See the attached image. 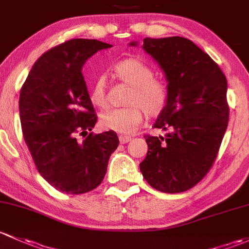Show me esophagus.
I'll return each mask as SVG.
<instances>
[{
  "label": "esophagus",
  "instance_id": "1",
  "mask_svg": "<svg viewBox=\"0 0 249 249\" xmlns=\"http://www.w3.org/2000/svg\"><path fill=\"white\" fill-rule=\"evenodd\" d=\"M119 139H120V142H121V143H127L128 142H130V139H132V138L127 137V135H120Z\"/></svg>",
  "mask_w": 249,
  "mask_h": 249
}]
</instances>
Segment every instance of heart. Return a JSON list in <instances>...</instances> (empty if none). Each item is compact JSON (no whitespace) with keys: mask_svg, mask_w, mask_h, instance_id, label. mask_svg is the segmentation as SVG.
Returning a JSON list of instances; mask_svg holds the SVG:
<instances>
[{"mask_svg":"<svg viewBox=\"0 0 249 249\" xmlns=\"http://www.w3.org/2000/svg\"><path fill=\"white\" fill-rule=\"evenodd\" d=\"M115 75L130 86L127 104L124 109H110L101 115V125L104 129L121 134L132 133L142 121L143 111L147 116L160 115L168 103V87L163 81L153 78L155 71L138 57H128L115 67ZM89 98L94 106L107 107V84L99 76L92 84Z\"/></svg>","mask_w":249,"mask_h":249,"instance_id":"heart-1","label":"heart"}]
</instances>
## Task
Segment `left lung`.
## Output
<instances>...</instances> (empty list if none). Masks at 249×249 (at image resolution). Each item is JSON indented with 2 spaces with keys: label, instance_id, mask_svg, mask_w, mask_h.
Instances as JSON below:
<instances>
[{
  "label": "left lung",
  "instance_id": "1",
  "mask_svg": "<svg viewBox=\"0 0 249 249\" xmlns=\"http://www.w3.org/2000/svg\"><path fill=\"white\" fill-rule=\"evenodd\" d=\"M142 49L163 69L169 98L153 125L168 133L145 135L148 150L140 171L157 191L181 193L205 178L218 155L229 121L227 78L187 38H145Z\"/></svg>",
  "mask_w": 249,
  "mask_h": 249
}]
</instances>
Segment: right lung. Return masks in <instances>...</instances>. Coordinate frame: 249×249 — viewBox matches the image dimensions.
<instances>
[{"label": "right lung", "mask_w": 249, "mask_h": 249, "mask_svg": "<svg viewBox=\"0 0 249 249\" xmlns=\"http://www.w3.org/2000/svg\"><path fill=\"white\" fill-rule=\"evenodd\" d=\"M111 47L97 39L67 40L36 61L20 91L25 142L38 173L62 193L97 188L119 146L114 130L91 132L97 115L81 73L87 58ZM79 135L88 137L79 141Z\"/></svg>", "instance_id": "1"}]
</instances>
